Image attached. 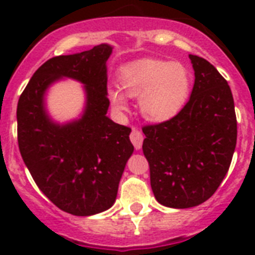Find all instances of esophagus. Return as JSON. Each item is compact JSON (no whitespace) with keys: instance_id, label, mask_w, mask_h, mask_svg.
I'll list each match as a JSON object with an SVG mask.
<instances>
[{"instance_id":"esophagus-1","label":"esophagus","mask_w":255,"mask_h":255,"mask_svg":"<svg viewBox=\"0 0 255 255\" xmlns=\"http://www.w3.org/2000/svg\"><path fill=\"white\" fill-rule=\"evenodd\" d=\"M129 139H131L132 144H133V147H135L136 149H140V148H141L144 136L143 133L137 129V128H133V129H132L131 135H129Z\"/></svg>"}]
</instances>
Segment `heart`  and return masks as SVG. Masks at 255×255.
<instances>
[{
    "mask_svg": "<svg viewBox=\"0 0 255 255\" xmlns=\"http://www.w3.org/2000/svg\"><path fill=\"white\" fill-rule=\"evenodd\" d=\"M119 79L128 96H139L141 115L155 123L167 122L181 111L188 102L192 86L190 74L185 66L163 59L131 62L122 67ZM125 94L116 87L107 90L108 100L118 111L128 108Z\"/></svg>",
    "mask_w": 255,
    "mask_h": 255,
    "instance_id": "heart-1",
    "label": "heart"
}]
</instances>
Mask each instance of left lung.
<instances>
[{"instance_id": "left-lung-1", "label": "left lung", "mask_w": 255, "mask_h": 255, "mask_svg": "<svg viewBox=\"0 0 255 255\" xmlns=\"http://www.w3.org/2000/svg\"><path fill=\"white\" fill-rule=\"evenodd\" d=\"M194 85L172 119L144 126L143 152L152 192L168 208L185 209L210 198L229 170L237 143V118L228 82L209 62L189 55Z\"/></svg>"}]
</instances>
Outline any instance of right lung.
Wrapping results in <instances>:
<instances>
[{
  "label": "right lung",
  "mask_w": 255,
  "mask_h": 255,
  "mask_svg": "<svg viewBox=\"0 0 255 255\" xmlns=\"http://www.w3.org/2000/svg\"><path fill=\"white\" fill-rule=\"evenodd\" d=\"M112 47L102 43L73 55L45 62L19 96L18 147L42 193L63 212L92 216L114 205L127 160L133 152L131 128L107 114V66ZM61 77L85 85L81 120L54 124L44 108V92Z\"/></svg>",
  "instance_id": "obj_1"
}]
</instances>
